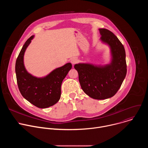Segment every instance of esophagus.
<instances>
[{"label": "esophagus", "mask_w": 148, "mask_h": 148, "mask_svg": "<svg viewBox=\"0 0 148 148\" xmlns=\"http://www.w3.org/2000/svg\"><path fill=\"white\" fill-rule=\"evenodd\" d=\"M78 61V60H77V58H73V59L71 60V64H72L73 65H74L75 64H76V63H77Z\"/></svg>", "instance_id": "esophagus-1"}]
</instances>
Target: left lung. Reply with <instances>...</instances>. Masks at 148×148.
<instances>
[{
  "label": "left lung",
  "instance_id": "left-lung-1",
  "mask_svg": "<svg viewBox=\"0 0 148 148\" xmlns=\"http://www.w3.org/2000/svg\"><path fill=\"white\" fill-rule=\"evenodd\" d=\"M102 43L110 48L111 62L105 65L78 63L74 69L78 73L82 90L90 97L105 99L113 97L120 88L126 74V54L117 37L106 29H99Z\"/></svg>",
  "mask_w": 148,
  "mask_h": 148
}]
</instances>
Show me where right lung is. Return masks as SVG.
<instances>
[{
  "mask_svg": "<svg viewBox=\"0 0 148 148\" xmlns=\"http://www.w3.org/2000/svg\"><path fill=\"white\" fill-rule=\"evenodd\" d=\"M34 36L23 45L16 61L15 71L19 91L22 96L34 106L46 108L53 106L60 99L61 84L72 68L68 62L57 68L43 77H37L27 72L24 64V55Z\"/></svg>",
  "mask_w": 148,
  "mask_h": 148,
  "instance_id": "1",
  "label": "right lung"
}]
</instances>
